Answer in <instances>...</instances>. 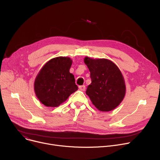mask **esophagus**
I'll return each mask as SVG.
<instances>
[{
	"instance_id": "34e87169",
	"label": "esophagus",
	"mask_w": 160,
	"mask_h": 160,
	"mask_svg": "<svg viewBox=\"0 0 160 160\" xmlns=\"http://www.w3.org/2000/svg\"><path fill=\"white\" fill-rule=\"evenodd\" d=\"M78 88H79V89L82 91H84L85 90H86V86H85L84 85H83V86H80Z\"/></svg>"
}]
</instances>
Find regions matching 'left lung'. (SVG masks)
<instances>
[{"instance_id": "8db88e82", "label": "left lung", "mask_w": 160, "mask_h": 160, "mask_svg": "<svg viewBox=\"0 0 160 160\" xmlns=\"http://www.w3.org/2000/svg\"><path fill=\"white\" fill-rule=\"evenodd\" d=\"M91 78L86 94L99 111L108 112L114 109L123 100L126 88L123 74L114 62L105 58L94 59L86 57Z\"/></svg>"}]
</instances>
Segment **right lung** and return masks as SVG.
I'll return each mask as SVG.
<instances>
[{
	"mask_svg": "<svg viewBox=\"0 0 160 160\" xmlns=\"http://www.w3.org/2000/svg\"><path fill=\"white\" fill-rule=\"evenodd\" d=\"M69 57H58L47 62L38 73L34 90L39 101L47 107L56 108L78 90L75 80L69 72Z\"/></svg>",
	"mask_w": 160,
	"mask_h": 160,
	"instance_id": "add662e5",
	"label": "right lung"
}]
</instances>
